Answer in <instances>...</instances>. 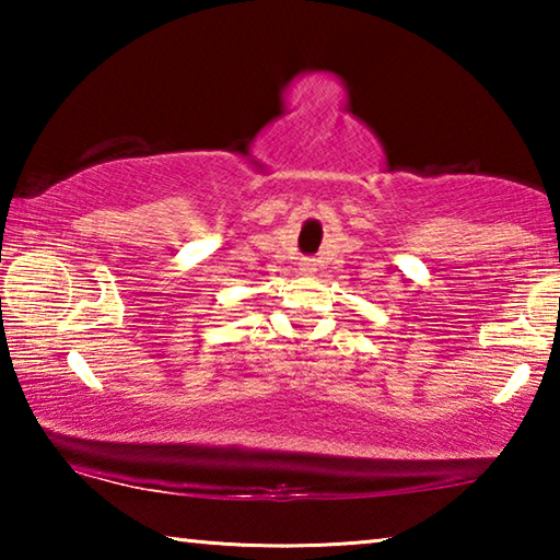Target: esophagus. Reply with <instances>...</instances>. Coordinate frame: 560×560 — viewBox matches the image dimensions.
<instances>
[{
    "instance_id": "1",
    "label": "esophagus",
    "mask_w": 560,
    "mask_h": 560,
    "mask_svg": "<svg viewBox=\"0 0 560 560\" xmlns=\"http://www.w3.org/2000/svg\"><path fill=\"white\" fill-rule=\"evenodd\" d=\"M299 271L301 273H314L316 271V261L314 259H301L299 261Z\"/></svg>"
}]
</instances>
